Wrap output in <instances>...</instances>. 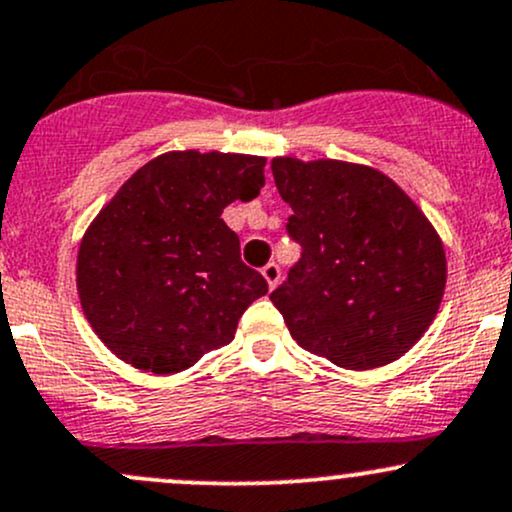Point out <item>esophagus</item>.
I'll return each mask as SVG.
<instances>
[{"mask_svg": "<svg viewBox=\"0 0 512 512\" xmlns=\"http://www.w3.org/2000/svg\"><path fill=\"white\" fill-rule=\"evenodd\" d=\"M262 277H265L269 289H274V286L279 284V279H282V269H279V265H274V262H269V265L262 269Z\"/></svg>", "mask_w": 512, "mask_h": 512, "instance_id": "34e87169", "label": "esophagus"}]
</instances>
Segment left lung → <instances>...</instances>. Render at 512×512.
<instances>
[{
	"label": "left lung",
	"instance_id": "8db88e82",
	"mask_svg": "<svg viewBox=\"0 0 512 512\" xmlns=\"http://www.w3.org/2000/svg\"><path fill=\"white\" fill-rule=\"evenodd\" d=\"M301 262L272 291L303 350L355 372L406 355L440 311V233L389 174L347 160L274 157Z\"/></svg>",
	"mask_w": 512,
	"mask_h": 512
}]
</instances>
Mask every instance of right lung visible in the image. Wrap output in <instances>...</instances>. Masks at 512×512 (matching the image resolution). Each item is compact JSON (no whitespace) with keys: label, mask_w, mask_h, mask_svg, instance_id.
I'll return each mask as SVG.
<instances>
[{"label":"right lung","mask_w":512,"mask_h":512,"mask_svg":"<svg viewBox=\"0 0 512 512\" xmlns=\"http://www.w3.org/2000/svg\"><path fill=\"white\" fill-rule=\"evenodd\" d=\"M265 157L170 150L145 162L89 223L77 294L97 338L131 367L177 374L235 338L267 294L221 218L265 187Z\"/></svg>","instance_id":"obj_1"}]
</instances>
